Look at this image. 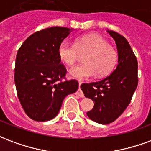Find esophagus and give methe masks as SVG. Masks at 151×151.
Segmentation results:
<instances>
[{"label": "esophagus", "instance_id": "esophagus-1", "mask_svg": "<svg viewBox=\"0 0 151 151\" xmlns=\"http://www.w3.org/2000/svg\"><path fill=\"white\" fill-rule=\"evenodd\" d=\"M78 83H79V89L78 90V91H77V95H78V96H80L81 98H84V95H83L82 90H81V88H80V86H81V85H82V82H79Z\"/></svg>", "mask_w": 151, "mask_h": 151}]
</instances>
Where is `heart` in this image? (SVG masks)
Returning <instances> with one entry per match:
<instances>
[{"mask_svg": "<svg viewBox=\"0 0 151 151\" xmlns=\"http://www.w3.org/2000/svg\"><path fill=\"white\" fill-rule=\"evenodd\" d=\"M84 64L72 67L69 74L74 78L84 80L95 74L98 77L108 75L116 65L118 55L116 49L98 35H86L76 40L73 44L68 40L62 41L58 47V56L63 63L72 65L80 55Z\"/></svg>", "mask_w": 151, "mask_h": 151, "instance_id": "b5f03b06", "label": "heart"}]
</instances>
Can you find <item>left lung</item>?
Instances as JSON below:
<instances>
[{"label": "left lung", "instance_id": "1", "mask_svg": "<svg viewBox=\"0 0 151 151\" xmlns=\"http://www.w3.org/2000/svg\"><path fill=\"white\" fill-rule=\"evenodd\" d=\"M116 44L118 65L111 74L101 81L81 85L83 94L94 102V108L86 112L95 122L108 124L120 116L129 104L137 86V61L125 38L107 31Z\"/></svg>", "mask_w": 151, "mask_h": 151}]
</instances>
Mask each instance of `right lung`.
Listing matches in <instances>:
<instances>
[{"label":"right lung","instance_id":"obj_1","mask_svg":"<svg viewBox=\"0 0 151 151\" xmlns=\"http://www.w3.org/2000/svg\"><path fill=\"white\" fill-rule=\"evenodd\" d=\"M73 29L54 27L37 31L25 40L16 56L14 82L25 112L36 121L59 113L64 99L78 89L77 80L62 81L66 73L58 47Z\"/></svg>","mask_w":151,"mask_h":151}]
</instances>
